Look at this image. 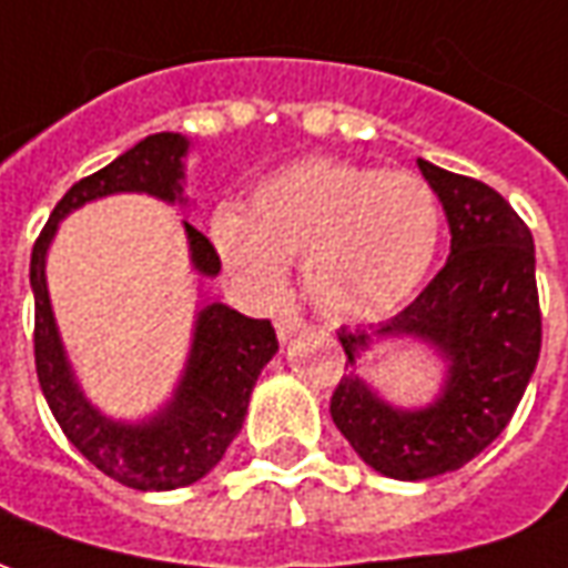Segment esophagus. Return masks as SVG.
<instances>
[{"instance_id": "esophagus-1", "label": "esophagus", "mask_w": 568, "mask_h": 568, "mask_svg": "<svg viewBox=\"0 0 568 568\" xmlns=\"http://www.w3.org/2000/svg\"><path fill=\"white\" fill-rule=\"evenodd\" d=\"M304 328H307V323H304V320H301V316H297V313H292V311H285V313H280V316H276V335H280V341H292L297 335V332H304Z\"/></svg>"}]
</instances>
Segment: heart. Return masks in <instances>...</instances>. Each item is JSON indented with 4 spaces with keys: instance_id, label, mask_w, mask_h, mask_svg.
I'll list each match as a JSON object with an SVG mask.
<instances>
[{
    "instance_id": "b5f03b06",
    "label": "heart",
    "mask_w": 568,
    "mask_h": 568,
    "mask_svg": "<svg viewBox=\"0 0 568 568\" xmlns=\"http://www.w3.org/2000/svg\"><path fill=\"white\" fill-rule=\"evenodd\" d=\"M212 240L255 295H280L285 264L301 261L316 311L335 323H375L424 283L439 205L418 174L313 156L257 181L243 215L217 212Z\"/></svg>"
}]
</instances>
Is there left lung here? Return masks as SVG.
Instances as JSON below:
<instances>
[{
	"mask_svg": "<svg viewBox=\"0 0 568 568\" xmlns=\"http://www.w3.org/2000/svg\"><path fill=\"white\" fill-rule=\"evenodd\" d=\"M449 221L446 267L378 328H341L347 363L387 338H415L446 363L434 403L390 406L356 372L332 394V422L353 452L390 479L458 470L514 418L541 353L532 233L489 184L418 160Z\"/></svg>",
	"mask_w": 568,
	"mask_h": 568,
	"instance_id": "left-lung-1",
	"label": "left lung"
}]
</instances>
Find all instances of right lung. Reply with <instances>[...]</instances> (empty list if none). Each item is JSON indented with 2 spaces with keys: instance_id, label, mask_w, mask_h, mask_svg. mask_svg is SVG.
Wrapping results in <instances>:
<instances>
[{
  "instance_id": "1",
  "label": "right lung",
  "mask_w": 568,
  "mask_h": 568,
  "mask_svg": "<svg viewBox=\"0 0 568 568\" xmlns=\"http://www.w3.org/2000/svg\"><path fill=\"white\" fill-rule=\"evenodd\" d=\"M184 134L160 132L125 150L101 172L77 181L54 205L49 224L39 233L30 257V285L36 297V375L49 399L54 422L67 439L101 474L129 489L169 491L202 479L215 467L243 430L248 399L261 368L280 351L271 320H248L227 304L205 301L196 313L187 366L172 399L144 422L129 424L104 415L82 394L73 366L63 351L61 332L51 311L45 257L58 224L85 202L113 193H146L162 202L184 200ZM190 264L202 276L221 273L215 245L184 221Z\"/></svg>"
}]
</instances>
